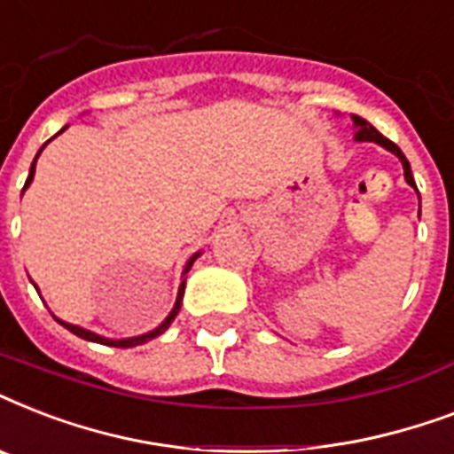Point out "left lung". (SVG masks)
I'll list each match as a JSON object with an SVG mask.
<instances>
[{
  "instance_id": "8db88e82",
  "label": "left lung",
  "mask_w": 454,
  "mask_h": 454,
  "mask_svg": "<svg viewBox=\"0 0 454 454\" xmlns=\"http://www.w3.org/2000/svg\"><path fill=\"white\" fill-rule=\"evenodd\" d=\"M353 127H356V141H374V144H380L381 148H387V151L394 153L398 160H401L403 164V171H405V181H408L412 188L417 191V185H415V178H412V169H410V162H408V157L403 155V151L398 148V145L394 144V141H388L387 137H381L380 131L374 129L372 124L367 122V120H363V117L358 115H353ZM419 195V192H417Z\"/></svg>"
}]
</instances>
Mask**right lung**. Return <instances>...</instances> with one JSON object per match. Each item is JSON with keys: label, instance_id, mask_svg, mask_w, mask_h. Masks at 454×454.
Here are the masks:
<instances>
[{"label": "right lung", "instance_id": "1", "mask_svg": "<svg viewBox=\"0 0 454 454\" xmlns=\"http://www.w3.org/2000/svg\"><path fill=\"white\" fill-rule=\"evenodd\" d=\"M60 131H63V129H60ZM60 131H59V134H60ZM46 144H49V141H46ZM46 144H44V145H46ZM44 145H42V148H39V153L44 151ZM39 153H37V157H39ZM37 157H35V160H32L30 174H27V181H25L23 191H25V188H27V185L32 184V176H35V164H37ZM198 256H200V252H195V254H192L191 259H188V262H185V266H184V276H185V273H188V270H191V266H192V263H195V259H198ZM184 290H185V278H184V283H181V287H178L176 303H174V309H171L169 316L164 317V323L160 325V327H155V330H153V332H145V334H141V337H129V339H106V337H101V334H96V332L84 330V327H80V325L63 323V320H59V317H56V320H59V323L63 325V327H66V330H70V332H73V334H77V337L87 339V341H96V344H106V346H115V348H131V346L145 344V341H151V339L160 337V334H162V332L167 330V327H169L171 323H174V317H176V313H178V310H181V301H184Z\"/></svg>", "mask_w": 454, "mask_h": 454}]
</instances>
